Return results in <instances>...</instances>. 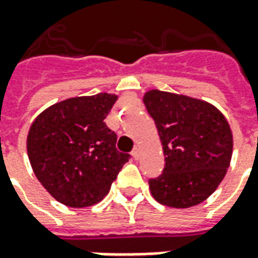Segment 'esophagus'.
<instances>
[{"label":"esophagus","mask_w":258,"mask_h":258,"mask_svg":"<svg viewBox=\"0 0 258 258\" xmlns=\"http://www.w3.org/2000/svg\"><path fill=\"white\" fill-rule=\"evenodd\" d=\"M131 155H133V157L137 160V159L140 157V148H138V146H134V149H133V152H131Z\"/></svg>","instance_id":"esophagus-1"}]
</instances>
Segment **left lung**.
Here are the masks:
<instances>
[{"mask_svg":"<svg viewBox=\"0 0 258 258\" xmlns=\"http://www.w3.org/2000/svg\"><path fill=\"white\" fill-rule=\"evenodd\" d=\"M144 102L160 135L164 168L149 179L152 196L164 206L186 209L210 196L227 174L232 133L210 103L152 90Z\"/></svg>","mask_w":258,"mask_h":258,"instance_id":"obj_1","label":"left lung"}]
</instances>
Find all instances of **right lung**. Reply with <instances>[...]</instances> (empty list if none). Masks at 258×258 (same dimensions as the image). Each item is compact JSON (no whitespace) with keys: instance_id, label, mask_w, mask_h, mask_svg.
Listing matches in <instances>:
<instances>
[{"instance_id":"add662e5","label":"right lung","mask_w":258,"mask_h":258,"mask_svg":"<svg viewBox=\"0 0 258 258\" xmlns=\"http://www.w3.org/2000/svg\"><path fill=\"white\" fill-rule=\"evenodd\" d=\"M117 96L96 94L55 103L33 121L27 155L33 171L55 199L69 207L101 202L128 162L117 135L103 121Z\"/></svg>"}]
</instances>
